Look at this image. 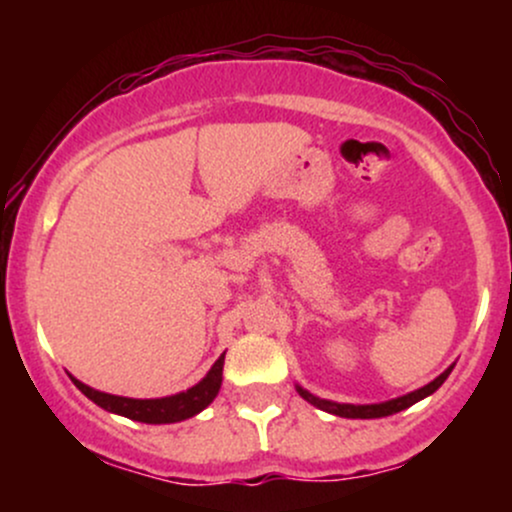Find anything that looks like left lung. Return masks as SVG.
<instances>
[{
  "label": "left lung",
  "instance_id": "1",
  "mask_svg": "<svg viewBox=\"0 0 512 512\" xmlns=\"http://www.w3.org/2000/svg\"><path fill=\"white\" fill-rule=\"evenodd\" d=\"M450 370H452V366L445 370V373H440L433 383L421 387V390H414V392H409V395L390 399V402H383V404H337V402H330V399H320V397L310 395V392L303 390V387H296V390H298V395L305 399V402L315 404V407L322 411H330V414L344 416V419H380V416L397 414V411L411 407V404H416L419 399L433 395V392H436L438 387L448 380Z\"/></svg>",
  "mask_w": 512,
  "mask_h": 512
}]
</instances>
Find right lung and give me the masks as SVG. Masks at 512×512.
Returning <instances> with one entry per match:
<instances>
[{
    "instance_id": "obj_1",
    "label": "right lung",
    "mask_w": 512,
    "mask_h": 512,
    "mask_svg": "<svg viewBox=\"0 0 512 512\" xmlns=\"http://www.w3.org/2000/svg\"><path fill=\"white\" fill-rule=\"evenodd\" d=\"M221 375H223V354L219 361L211 366L207 378L199 380L195 387H190L187 392L173 397H161V399H132V397H117L108 395V392H98L93 387H88L79 380H74V385L79 387L84 395L96 402L98 407L105 411H113V414L127 416L132 421H142V424H175V421H185L190 416L199 414L202 409H207L214 397L219 395L221 387Z\"/></svg>"
}]
</instances>
